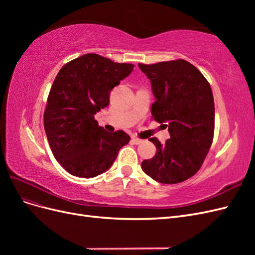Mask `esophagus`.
Wrapping results in <instances>:
<instances>
[{
    "label": "esophagus",
    "mask_w": 255,
    "mask_h": 255,
    "mask_svg": "<svg viewBox=\"0 0 255 255\" xmlns=\"http://www.w3.org/2000/svg\"><path fill=\"white\" fill-rule=\"evenodd\" d=\"M132 142H133L134 144H139V143L142 142V140L139 139V138H137V137H133V138H132Z\"/></svg>",
    "instance_id": "1"
}]
</instances>
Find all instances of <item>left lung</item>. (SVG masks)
<instances>
[{"label":"left lung","instance_id":"left-lung-1","mask_svg":"<svg viewBox=\"0 0 255 255\" xmlns=\"http://www.w3.org/2000/svg\"><path fill=\"white\" fill-rule=\"evenodd\" d=\"M138 67L150 80L155 97L153 118L170 134L164 144L150 138L156 153L143 160L141 168L156 182L181 183L198 172L213 142L212 88L202 73L184 59Z\"/></svg>","mask_w":255,"mask_h":255}]
</instances>
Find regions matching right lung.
<instances>
[{
	"mask_svg": "<svg viewBox=\"0 0 255 255\" xmlns=\"http://www.w3.org/2000/svg\"><path fill=\"white\" fill-rule=\"evenodd\" d=\"M133 68L89 53L69 61L56 75L43 123L54 156L70 174L89 179L105 172L128 143V134L106 132L95 115L110 104L111 91Z\"/></svg>",
	"mask_w": 255,
	"mask_h": 255,
	"instance_id": "right-lung-1",
	"label": "right lung"
}]
</instances>
